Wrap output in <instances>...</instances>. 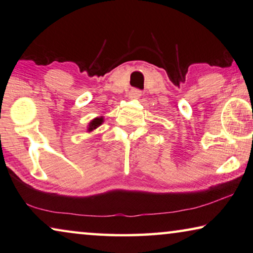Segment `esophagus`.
Wrapping results in <instances>:
<instances>
[{
  "mask_svg": "<svg viewBox=\"0 0 253 253\" xmlns=\"http://www.w3.org/2000/svg\"><path fill=\"white\" fill-rule=\"evenodd\" d=\"M129 97L131 99H139L141 97V91L138 89H131L129 92Z\"/></svg>",
  "mask_w": 253,
  "mask_h": 253,
  "instance_id": "1",
  "label": "esophagus"
}]
</instances>
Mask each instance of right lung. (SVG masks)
Listing matches in <instances>:
<instances>
[{
	"instance_id": "right-lung-1",
	"label": "right lung",
	"mask_w": 253,
	"mask_h": 253,
	"mask_svg": "<svg viewBox=\"0 0 253 253\" xmlns=\"http://www.w3.org/2000/svg\"><path fill=\"white\" fill-rule=\"evenodd\" d=\"M102 122H104V118H102V116H101V118L93 119L89 123V127H87V131H89V132H91V131H93L94 129H97V127L99 126Z\"/></svg>"
}]
</instances>
